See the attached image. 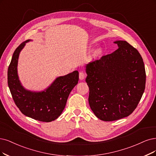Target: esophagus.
I'll list each match as a JSON object with an SVG mask.
<instances>
[{
  "label": "esophagus",
  "mask_w": 156,
  "mask_h": 156,
  "mask_svg": "<svg viewBox=\"0 0 156 156\" xmlns=\"http://www.w3.org/2000/svg\"><path fill=\"white\" fill-rule=\"evenodd\" d=\"M85 76H86V75H85V73L80 72V74H79V78H80V80H83L85 79Z\"/></svg>",
  "instance_id": "esophagus-1"
}]
</instances>
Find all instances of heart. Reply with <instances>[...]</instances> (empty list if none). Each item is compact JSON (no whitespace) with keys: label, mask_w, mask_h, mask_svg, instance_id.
Returning a JSON list of instances; mask_svg holds the SVG:
<instances>
[{"label":"heart","mask_w":156,"mask_h":156,"mask_svg":"<svg viewBox=\"0 0 156 156\" xmlns=\"http://www.w3.org/2000/svg\"><path fill=\"white\" fill-rule=\"evenodd\" d=\"M97 51H98V52H99V51H100V50H98Z\"/></svg>","instance_id":"b5f03b06"}]
</instances>
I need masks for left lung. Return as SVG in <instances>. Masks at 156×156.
Wrapping results in <instances>:
<instances>
[{
  "instance_id": "1",
  "label": "left lung",
  "mask_w": 156,
  "mask_h": 156,
  "mask_svg": "<svg viewBox=\"0 0 156 156\" xmlns=\"http://www.w3.org/2000/svg\"><path fill=\"white\" fill-rule=\"evenodd\" d=\"M114 43L117 50L85 66L90 107L105 122L129 116L145 89V69L139 52L124 40Z\"/></svg>"
}]
</instances>
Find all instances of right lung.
Returning <instances> with one entry per match:
<instances>
[{
  "label": "right lung",
  "mask_w": 156,
  "mask_h": 156,
  "mask_svg": "<svg viewBox=\"0 0 156 156\" xmlns=\"http://www.w3.org/2000/svg\"><path fill=\"white\" fill-rule=\"evenodd\" d=\"M31 40L22 42L13 53L8 70V83L16 105L25 116L40 122H51L58 118L64 109L68 96L78 82L79 73L74 71L55 79L40 92L26 89L17 72L20 51Z\"/></svg>",
  "instance_id": "1"
}]
</instances>
